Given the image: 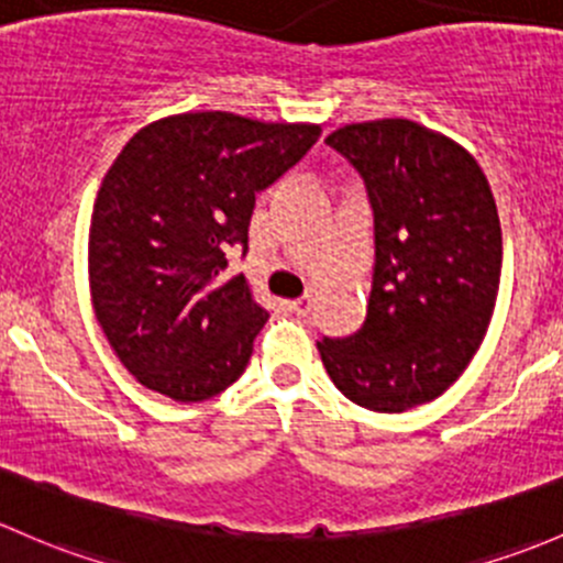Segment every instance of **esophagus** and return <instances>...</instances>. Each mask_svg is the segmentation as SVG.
I'll return each mask as SVG.
<instances>
[{
	"mask_svg": "<svg viewBox=\"0 0 563 563\" xmlns=\"http://www.w3.org/2000/svg\"><path fill=\"white\" fill-rule=\"evenodd\" d=\"M289 311L298 317H309L311 314V298H300V300H292L289 303Z\"/></svg>",
	"mask_w": 563,
	"mask_h": 563,
	"instance_id": "esophagus-1",
	"label": "esophagus"
}]
</instances>
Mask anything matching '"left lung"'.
Masks as SVG:
<instances>
[{
	"mask_svg": "<svg viewBox=\"0 0 563 563\" xmlns=\"http://www.w3.org/2000/svg\"><path fill=\"white\" fill-rule=\"evenodd\" d=\"M366 184L374 271L366 322L317 341L328 376L357 407L407 411L472 363L501 279V224L477 159L409 119L346 124L324 137Z\"/></svg>",
	"mask_w": 563,
	"mask_h": 563,
	"instance_id": "obj_1",
	"label": "left lung"
}]
</instances>
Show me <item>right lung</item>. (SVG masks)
Returning <instances> with one entry per match:
<instances>
[{"label":"right lung","mask_w":563,"mask_h":563,"mask_svg":"<svg viewBox=\"0 0 563 563\" xmlns=\"http://www.w3.org/2000/svg\"><path fill=\"white\" fill-rule=\"evenodd\" d=\"M320 132L208 110L154 121L115 156L91 213V303L143 387L192 404L246 371L268 311L222 274L230 252L246 254L257 195Z\"/></svg>","instance_id":"1"}]
</instances>
